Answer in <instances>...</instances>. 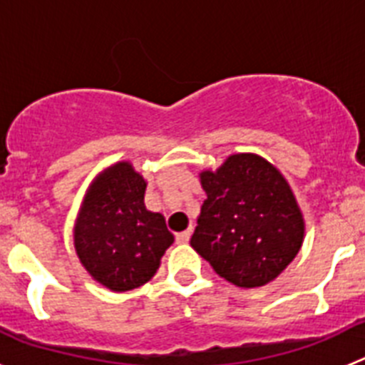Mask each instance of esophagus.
I'll return each instance as SVG.
<instances>
[{
  "label": "esophagus",
  "mask_w": 365,
  "mask_h": 365,
  "mask_svg": "<svg viewBox=\"0 0 365 365\" xmlns=\"http://www.w3.org/2000/svg\"><path fill=\"white\" fill-rule=\"evenodd\" d=\"M190 235H192V232H190V230H185V232H180V234H177L175 235L177 243H188Z\"/></svg>",
  "instance_id": "1"
}]
</instances>
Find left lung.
<instances>
[{"label": "left lung", "mask_w": 365, "mask_h": 365, "mask_svg": "<svg viewBox=\"0 0 365 365\" xmlns=\"http://www.w3.org/2000/svg\"><path fill=\"white\" fill-rule=\"evenodd\" d=\"M206 193L190 245L241 289L274 282L299 252L305 221L291 185L256 153H234L202 170Z\"/></svg>", "instance_id": "8db88e82"}]
</instances>
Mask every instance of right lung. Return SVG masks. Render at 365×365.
<instances>
[{
    "instance_id": "right-lung-1",
    "label": "right lung",
    "mask_w": 365,
    "mask_h": 365,
    "mask_svg": "<svg viewBox=\"0 0 365 365\" xmlns=\"http://www.w3.org/2000/svg\"><path fill=\"white\" fill-rule=\"evenodd\" d=\"M146 179L130 160L98 173L74 221V250L95 282L113 292L133 291L155 276L173 243L164 215L144 205Z\"/></svg>"
}]
</instances>
